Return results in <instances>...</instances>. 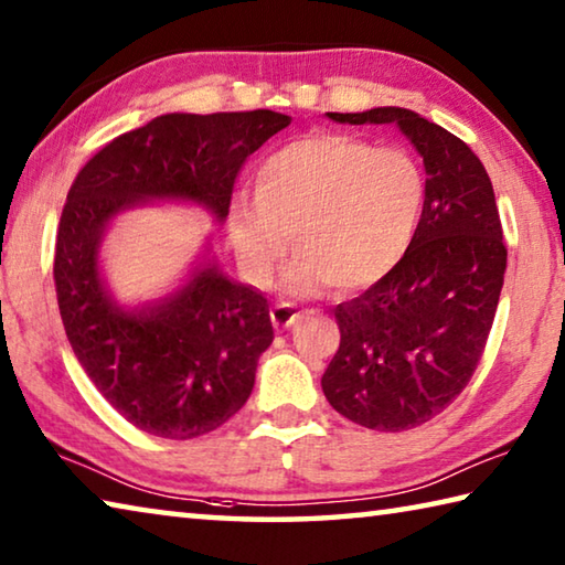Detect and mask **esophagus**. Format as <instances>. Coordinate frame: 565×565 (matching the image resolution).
Masks as SVG:
<instances>
[{"mask_svg": "<svg viewBox=\"0 0 565 565\" xmlns=\"http://www.w3.org/2000/svg\"><path fill=\"white\" fill-rule=\"evenodd\" d=\"M301 317L303 313L299 309H294L291 303H274V309H271V321L276 329H289Z\"/></svg>", "mask_w": 565, "mask_h": 565, "instance_id": "1", "label": "esophagus"}]
</instances>
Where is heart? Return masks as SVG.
I'll list each match as a JSON object with an SVG mask.
<instances>
[{
	"label": "heart",
	"instance_id": "1",
	"mask_svg": "<svg viewBox=\"0 0 565 565\" xmlns=\"http://www.w3.org/2000/svg\"><path fill=\"white\" fill-rule=\"evenodd\" d=\"M426 179L406 149H374L341 134H311L274 149L254 174V196L228 204V242L238 269L266 286L291 246L299 294H353L404 259L424 212Z\"/></svg>",
	"mask_w": 565,
	"mask_h": 565
}]
</instances>
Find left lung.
<instances>
[{
    "label": "left lung",
    "instance_id": "8db88e82",
    "mask_svg": "<svg viewBox=\"0 0 565 565\" xmlns=\"http://www.w3.org/2000/svg\"><path fill=\"white\" fill-rule=\"evenodd\" d=\"M327 117L394 124L424 157L414 238L391 274L333 309L341 343L321 379L323 396L353 424L408 431L454 404L481 361L505 271L499 206L481 159L416 111Z\"/></svg>",
    "mask_w": 565,
    "mask_h": 565
}]
</instances>
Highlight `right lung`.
Returning <instances> with one entry per match:
<instances>
[{
	"mask_svg": "<svg viewBox=\"0 0 565 565\" xmlns=\"http://www.w3.org/2000/svg\"><path fill=\"white\" fill-rule=\"evenodd\" d=\"M289 124L271 109L164 114L111 139L66 194L54 252L66 339L139 431L186 441L226 424L274 341L269 303L209 259L174 294L124 309L102 279V236L114 216L157 199L202 204L224 222L244 161Z\"/></svg>",
	"mask_w": 565,
	"mask_h": 565,
	"instance_id": "right-lung-1",
	"label": "right lung"
}]
</instances>
